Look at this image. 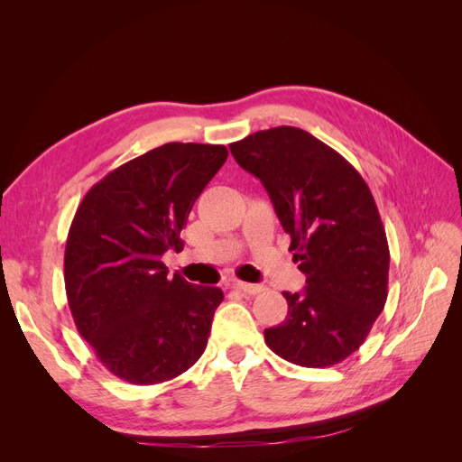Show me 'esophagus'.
<instances>
[{
	"mask_svg": "<svg viewBox=\"0 0 462 462\" xmlns=\"http://www.w3.org/2000/svg\"><path fill=\"white\" fill-rule=\"evenodd\" d=\"M233 287L246 292V295H258V292L263 291L262 285H253V283H245V282H233Z\"/></svg>",
	"mask_w": 462,
	"mask_h": 462,
	"instance_id": "obj_1",
	"label": "esophagus"
}]
</instances>
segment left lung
I'll list each match as a JSON object with an SVG mask.
<instances>
[{
	"label": "left lung",
	"instance_id": "left-lung-1",
	"mask_svg": "<svg viewBox=\"0 0 462 462\" xmlns=\"http://www.w3.org/2000/svg\"><path fill=\"white\" fill-rule=\"evenodd\" d=\"M262 180L306 275L283 292V324L263 331L275 355L306 368L358 351L387 300L389 246L366 180L339 152L297 127H273L229 146Z\"/></svg>",
	"mask_w": 462,
	"mask_h": 462
}]
</instances>
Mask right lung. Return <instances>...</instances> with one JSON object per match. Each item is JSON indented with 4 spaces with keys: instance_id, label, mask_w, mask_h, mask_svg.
I'll use <instances>...</instances> for the list:
<instances>
[{
    "instance_id": "obj_1",
    "label": "right lung",
    "mask_w": 462,
    "mask_h": 462,
    "mask_svg": "<svg viewBox=\"0 0 462 462\" xmlns=\"http://www.w3.org/2000/svg\"><path fill=\"white\" fill-rule=\"evenodd\" d=\"M221 144L170 143L119 165L82 199L65 246V291L79 333L134 385L170 382L208 345L219 287L167 275L192 204L226 163Z\"/></svg>"
}]
</instances>
